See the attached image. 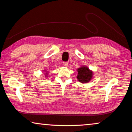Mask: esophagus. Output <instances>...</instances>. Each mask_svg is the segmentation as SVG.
<instances>
[{"instance_id":"1","label":"esophagus","mask_w":132,"mask_h":132,"mask_svg":"<svg viewBox=\"0 0 132 132\" xmlns=\"http://www.w3.org/2000/svg\"><path fill=\"white\" fill-rule=\"evenodd\" d=\"M63 63V65L64 66H68V63L67 62H64Z\"/></svg>"}]
</instances>
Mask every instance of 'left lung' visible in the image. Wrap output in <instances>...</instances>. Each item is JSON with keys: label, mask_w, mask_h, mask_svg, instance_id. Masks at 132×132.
<instances>
[{"label": "left lung", "mask_w": 132, "mask_h": 132, "mask_svg": "<svg viewBox=\"0 0 132 132\" xmlns=\"http://www.w3.org/2000/svg\"><path fill=\"white\" fill-rule=\"evenodd\" d=\"M77 79L80 82L86 83L91 80L93 77V71L89 70L87 67H81L77 69Z\"/></svg>", "instance_id": "left-lung-1"}]
</instances>
